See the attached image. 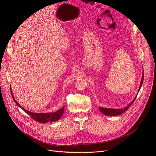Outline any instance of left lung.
<instances>
[{"label":"left lung","mask_w":156,"mask_h":156,"mask_svg":"<svg viewBox=\"0 0 156 156\" xmlns=\"http://www.w3.org/2000/svg\"><path fill=\"white\" fill-rule=\"evenodd\" d=\"M143 79H144V72H143V76H142V79L141 81V83H140V86L139 87L138 91H140V89L141 87V86L143 84ZM137 95L136 96V97L135 98V99L132 101V102H131L130 104H128V106H126L125 108H104V107H99V110L102 113H103L104 115H110V116H115V115H119L120 114H122L123 112H125V111L129 108V107L130 105H131V104L134 102L136 98Z\"/></svg>","instance_id":"left-lung-1"}]
</instances>
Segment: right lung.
Masks as SVG:
<instances>
[{"instance_id": "obj_1", "label": "right lung", "mask_w": 156, "mask_h": 156, "mask_svg": "<svg viewBox=\"0 0 156 156\" xmlns=\"http://www.w3.org/2000/svg\"><path fill=\"white\" fill-rule=\"evenodd\" d=\"M10 91H11V95L12 97L15 102L16 105L20 107L22 110H24L25 112L28 114L33 120L35 121L39 122V123H46L48 122H53L57 121L58 119L61 118L62 116L63 112H64V106L62 107L60 110L56 111L55 112L53 113H34L30 112V111L25 109L23 107H22L18 103V102L15 99V98L13 95L12 91V89L10 87Z\"/></svg>"}]
</instances>
